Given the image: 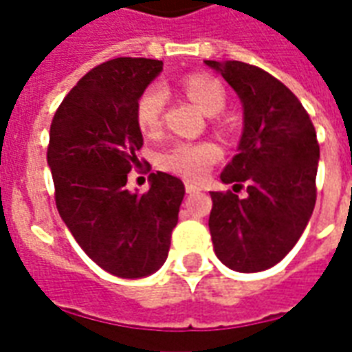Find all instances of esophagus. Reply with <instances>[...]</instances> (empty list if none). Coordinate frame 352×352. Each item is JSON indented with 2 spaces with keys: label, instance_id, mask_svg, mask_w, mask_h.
<instances>
[{
  "label": "esophagus",
  "instance_id": "obj_1",
  "mask_svg": "<svg viewBox=\"0 0 352 352\" xmlns=\"http://www.w3.org/2000/svg\"><path fill=\"white\" fill-rule=\"evenodd\" d=\"M184 188H186V192H188V194H194V192L201 190V186L196 183H184Z\"/></svg>",
  "mask_w": 352,
  "mask_h": 352
}]
</instances>
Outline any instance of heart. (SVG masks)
Wrapping results in <instances>:
<instances>
[{
    "label": "heart",
    "instance_id": "1",
    "mask_svg": "<svg viewBox=\"0 0 352 352\" xmlns=\"http://www.w3.org/2000/svg\"><path fill=\"white\" fill-rule=\"evenodd\" d=\"M181 87L201 111L207 115L221 113L226 105V90L219 79L206 73H192L181 80ZM166 105V92L160 85L146 87L135 103V122L139 130L148 138L158 135L162 130V113ZM222 148L213 141H175L166 146L158 156L162 169L169 173L201 179L213 164L221 160Z\"/></svg>",
    "mask_w": 352,
    "mask_h": 352
}]
</instances>
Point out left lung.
<instances>
[{
    "label": "left lung",
    "mask_w": 352,
    "mask_h": 352,
    "mask_svg": "<svg viewBox=\"0 0 352 352\" xmlns=\"http://www.w3.org/2000/svg\"><path fill=\"white\" fill-rule=\"evenodd\" d=\"M243 103L239 153L222 183L248 186V196L211 192L209 232L217 256L230 270L264 272L287 256L307 226L317 201L318 141L300 100L256 65L206 60Z\"/></svg>",
    "instance_id": "obj_1"
}]
</instances>
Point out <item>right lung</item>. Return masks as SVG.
<instances>
[{"instance_id":"obj_1","label":"right lung","mask_w":352,"mask_h":352,"mask_svg":"<svg viewBox=\"0 0 352 352\" xmlns=\"http://www.w3.org/2000/svg\"><path fill=\"white\" fill-rule=\"evenodd\" d=\"M160 60L115 58L82 77L54 113L47 162L58 213L80 249L124 279L151 275L168 258L184 196L181 179L151 173L143 194L126 190L143 135L135 103Z\"/></svg>"}]
</instances>
